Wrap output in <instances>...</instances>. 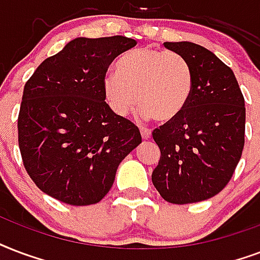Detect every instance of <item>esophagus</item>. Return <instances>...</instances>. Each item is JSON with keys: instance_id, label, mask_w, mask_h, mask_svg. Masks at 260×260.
<instances>
[{"instance_id": "1", "label": "esophagus", "mask_w": 260, "mask_h": 260, "mask_svg": "<svg viewBox=\"0 0 260 260\" xmlns=\"http://www.w3.org/2000/svg\"><path fill=\"white\" fill-rule=\"evenodd\" d=\"M141 130V136H142V140H149L150 138V136H152V133H150V130L146 127H140Z\"/></svg>"}]
</instances>
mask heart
Wrapping results in <instances>:
<instances>
[{
  "mask_svg": "<svg viewBox=\"0 0 260 260\" xmlns=\"http://www.w3.org/2000/svg\"><path fill=\"white\" fill-rule=\"evenodd\" d=\"M194 74L182 54L144 47L123 54L116 73H108L103 89L116 115L126 116L140 104L142 118L157 122L176 119L190 102Z\"/></svg>",
  "mask_w": 260,
  "mask_h": 260,
  "instance_id": "obj_1",
  "label": "heart"
}]
</instances>
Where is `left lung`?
Here are the masks:
<instances>
[{
	"instance_id": "1",
	"label": "left lung",
	"mask_w": 260,
	"mask_h": 260,
	"mask_svg": "<svg viewBox=\"0 0 260 260\" xmlns=\"http://www.w3.org/2000/svg\"><path fill=\"white\" fill-rule=\"evenodd\" d=\"M190 62L194 88L186 110L153 130L160 161L152 174L167 202H201L232 178L244 148V98L232 69L212 51L191 42H166Z\"/></svg>"
}]
</instances>
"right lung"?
<instances>
[{
	"label": "right lung",
	"instance_id": "1",
	"mask_svg": "<svg viewBox=\"0 0 260 260\" xmlns=\"http://www.w3.org/2000/svg\"><path fill=\"white\" fill-rule=\"evenodd\" d=\"M137 42L126 36L76 38L44 59L25 82L19 146L29 178L68 205L100 202L120 161L142 142L136 124L106 103L108 66Z\"/></svg>",
	"mask_w": 260,
	"mask_h": 260
}]
</instances>
